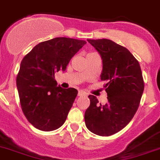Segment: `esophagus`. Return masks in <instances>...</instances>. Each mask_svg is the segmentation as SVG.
Returning a JSON list of instances; mask_svg holds the SVG:
<instances>
[{
  "label": "esophagus",
  "instance_id": "esophagus-1",
  "mask_svg": "<svg viewBox=\"0 0 160 160\" xmlns=\"http://www.w3.org/2000/svg\"><path fill=\"white\" fill-rule=\"evenodd\" d=\"M78 96H86V93L84 92H83V91H79Z\"/></svg>",
  "mask_w": 160,
  "mask_h": 160
}]
</instances>
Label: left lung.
<instances>
[{
	"label": "left lung",
	"instance_id": "8db88e82",
	"mask_svg": "<svg viewBox=\"0 0 160 160\" xmlns=\"http://www.w3.org/2000/svg\"><path fill=\"white\" fill-rule=\"evenodd\" d=\"M100 54L103 62L101 80L107 81L108 103H99L90 95V106L84 120L87 128L101 136L117 133L128 124L139 108L144 89L138 60L123 46L108 39L88 40Z\"/></svg>",
	"mask_w": 160,
	"mask_h": 160
}]
</instances>
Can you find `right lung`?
Returning a JSON list of instances; mask_svg holds the SVG:
<instances>
[{
    "label": "right lung",
    "mask_w": 160,
    "mask_h": 160,
    "mask_svg": "<svg viewBox=\"0 0 160 160\" xmlns=\"http://www.w3.org/2000/svg\"><path fill=\"white\" fill-rule=\"evenodd\" d=\"M86 43L56 37L39 43L23 58L17 87L24 115L36 128L50 132L65 122L78 91L57 86L55 73L64 71L70 60Z\"/></svg>",
    "instance_id": "1"
}]
</instances>
